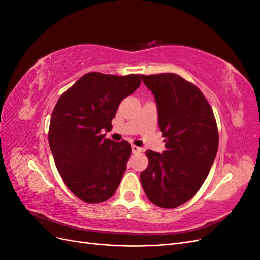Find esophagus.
<instances>
[{
    "instance_id": "34e87169",
    "label": "esophagus",
    "mask_w": 260,
    "mask_h": 260,
    "mask_svg": "<svg viewBox=\"0 0 260 260\" xmlns=\"http://www.w3.org/2000/svg\"><path fill=\"white\" fill-rule=\"evenodd\" d=\"M131 149H132V153H133V154H137V153H141V152H142V148L138 147L137 145H132V146H131Z\"/></svg>"
}]
</instances>
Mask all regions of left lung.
Instances as JSON below:
<instances>
[{
	"label": "left lung",
	"instance_id": "obj_1",
	"mask_svg": "<svg viewBox=\"0 0 260 260\" xmlns=\"http://www.w3.org/2000/svg\"><path fill=\"white\" fill-rule=\"evenodd\" d=\"M157 103L158 124L166 142L162 154L145 152L143 190L156 206L175 208L198 193L214 162L219 144L214 112L195 84L172 73L142 75Z\"/></svg>",
	"mask_w": 260,
	"mask_h": 260
}]
</instances>
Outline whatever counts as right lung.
<instances>
[{"label":"right lung","instance_id":"right-lung-1","mask_svg":"<svg viewBox=\"0 0 260 260\" xmlns=\"http://www.w3.org/2000/svg\"><path fill=\"white\" fill-rule=\"evenodd\" d=\"M142 75H83L61 94L51 116L49 143L66 186L85 203L112 198L131 154L128 141L105 139L121 101L135 92Z\"/></svg>","mask_w":260,"mask_h":260}]
</instances>
